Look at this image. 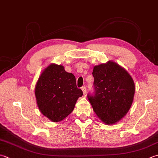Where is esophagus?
I'll return each instance as SVG.
<instances>
[{
	"mask_svg": "<svg viewBox=\"0 0 158 158\" xmlns=\"http://www.w3.org/2000/svg\"><path fill=\"white\" fill-rule=\"evenodd\" d=\"M81 89H82V91H83V94L85 95L86 94V88L85 87V86H83V87L81 88Z\"/></svg>",
	"mask_w": 158,
	"mask_h": 158,
	"instance_id": "1",
	"label": "esophagus"
}]
</instances>
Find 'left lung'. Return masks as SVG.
I'll list each match as a JSON object with an SVG mask.
<instances>
[{"label":"left lung","instance_id":"1","mask_svg":"<svg viewBox=\"0 0 158 158\" xmlns=\"http://www.w3.org/2000/svg\"><path fill=\"white\" fill-rule=\"evenodd\" d=\"M94 94L88 98L94 112L102 121L112 125L124 117L130 109L135 93V85L127 71L110 61L95 66Z\"/></svg>","mask_w":158,"mask_h":158}]
</instances>
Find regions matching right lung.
<instances>
[{
	"label": "right lung",
	"instance_id": "add662e5",
	"mask_svg": "<svg viewBox=\"0 0 158 158\" xmlns=\"http://www.w3.org/2000/svg\"><path fill=\"white\" fill-rule=\"evenodd\" d=\"M37 104L40 112L52 122H60L73 112L79 97L76 79L61 65L51 64L39 77L35 88Z\"/></svg>",
	"mask_w": 158,
	"mask_h": 158
}]
</instances>
